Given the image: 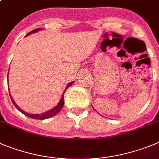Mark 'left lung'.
Returning <instances> with one entry per match:
<instances>
[{"label":"left lung","mask_w":159,"mask_h":159,"mask_svg":"<svg viewBox=\"0 0 159 159\" xmlns=\"http://www.w3.org/2000/svg\"><path fill=\"white\" fill-rule=\"evenodd\" d=\"M94 110H95V109H94Z\"/></svg>","instance_id":"left-lung-1"}]
</instances>
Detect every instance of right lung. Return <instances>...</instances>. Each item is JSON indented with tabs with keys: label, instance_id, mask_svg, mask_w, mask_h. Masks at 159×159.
Listing matches in <instances>:
<instances>
[{
	"label": "right lung",
	"instance_id": "1",
	"mask_svg": "<svg viewBox=\"0 0 159 159\" xmlns=\"http://www.w3.org/2000/svg\"><path fill=\"white\" fill-rule=\"evenodd\" d=\"M41 30H43V29H42V28H37V29L33 30V31H31V32H29V33L27 34V35H29L32 33H35V32H37V31H41ZM74 81H71V82H70L69 84L66 85L65 90H64L63 93H62V97H61V99H60L59 102L58 103V104H57L56 106L54 107L52 109L49 110V111H46V112H44V113H42V114H30V113H28V112H26V111H23V110L21 109V108H20V107L18 106L16 104V102L13 101V99H12V96H11V94H9V95H10V97H11V100H12V103H13V104L15 105L16 108L19 110L20 112H22L24 115L27 116H28V117H31V118H32V119H36V120H45V119H48V118H51V117L54 116L56 115L57 113H58V112H59V111L62 110V107H63V105H64V93H65V92L66 91L67 89L69 88V87H70L71 85L74 84ZM8 91H9V89H8Z\"/></svg>",
	"mask_w": 159,
	"mask_h": 159
}]
</instances>
